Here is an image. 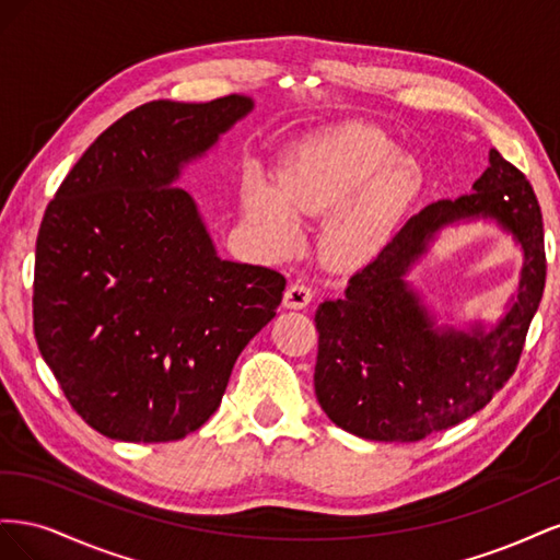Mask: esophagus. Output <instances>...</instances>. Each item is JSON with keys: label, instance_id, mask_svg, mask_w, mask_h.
Returning <instances> with one entry per match:
<instances>
[{"label": "esophagus", "instance_id": "esophagus-1", "mask_svg": "<svg viewBox=\"0 0 560 560\" xmlns=\"http://www.w3.org/2000/svg\"><path fill=\"white\" fill-rule=\"evenodd\" d=\"M311 301H313V290L306 282L296 280L284 290V306L287 308H306Z\"/></svg>", "mask_w": 560, "mask_h": 560}]
</instances>
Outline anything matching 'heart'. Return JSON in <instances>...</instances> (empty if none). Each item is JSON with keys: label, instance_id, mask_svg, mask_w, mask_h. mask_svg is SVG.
<instances>
[{"label": "heart", "instance_id": "obj_1", "mask_svg": "<svg viewBox=\"0 0 560 560\" xmlns=\"http://www.w3.org/2000/svg\"><path fill=\"white\" fill-rule=\"evenodd\" d=\"M374 126H343L296 144L278 171L276 186L247 182L243 208L273 249L296 238L294 217L327 214L358 190L327 231L331 261H364L409 208L422 184L418 165Z\"/></svg>", "mask_w": 560, "mask_h": 560}]
</instances>
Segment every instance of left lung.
<instances>
[{"label": "left lung", "mask_w": 560, "mask_h": 560, "mask_svg": "<svg viewBox=\"0 0 560 560\" xmlns=\"http://www.w3.org/2000/svg\"><path fill=\"white\" fill-rule=\"evenodd\" d=\"M465 215L498 218L526 252L520 299L488 335L439 332L400 280L431 235ZM545 280L537 196L518 167L493 149L471 194L436 200L413 214L374 259L354 270L341 299L319 303V406L338 428L374 442H420L467 420L514 376Z\"/></svg>", "instance_id": "8db88e82"}]
</instances>
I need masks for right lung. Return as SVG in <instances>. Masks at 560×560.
<instances>
[{
  "instance_id": "1",
  "label": "right lung",
  "mask_w": 560,
  "mask_h": 560,
  "mask_svg": "<svg viewBox=\"0 0 560 560\" xmlns=\"http://www.w3.org/2000/svg\"><path fill=\"white\" fill-rule=\"evenodd\" d=\"M252 100H154L83 151L48 202L35 257V338L67 401L118 442H177L224 397L284 276L222 261L173 182Z\"/></svg>"
}]
</instances>
